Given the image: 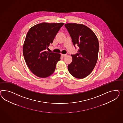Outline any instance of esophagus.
Instances as JSON below:
<instances>
[{
	"mask_svg": "<svg viewBox=\"0 0 123 123\" xmlns=\"http://www.w3.org/2000/svg\"><path fill=\"white\" fill-rule=\"evenodd\" d=\"M61 55H62V56H64H64H66L67 55V54H62Z\"/></svg>",
	"mask_w": 123,
	"mask_h": 123,
	"instance_id": "obj_1",
	"label": "esophagus"
}]
</instances>
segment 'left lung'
<instances>
[{
  "mask_svg": "<svg viewBox=\"0 0 123 123\" xmlns=\"http://www.w3.org/2000/svg\"><path fill=\"white\" fill-rule=\"evenodd\" d=\"M71 36L74 45L79 49L71 56L72 62L68 65L70 74L76 78H85L92 73L98 60L99 44L96 35L89 27L82 24L64 25Z\"/></svg>",
  "mask_w": 123,
  "mask_h": 123,
  "instance_id": "8db88e82",
  "label": "left lung"
}]
</instances>
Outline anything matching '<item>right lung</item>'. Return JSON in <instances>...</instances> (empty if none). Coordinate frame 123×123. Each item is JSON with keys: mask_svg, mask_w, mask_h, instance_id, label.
I'll use <instances>...</instances> for the list:
<instances>
[{"mask_svg": "<svg viewBox=\"0 0 123 123\" xmlns=\"http://www.w3.org/2000/svg\"><path fill=\"white\" fill-rule=\"evenodd\" d=\"M64 23L42 22L31 27L23 45V54L26 65L37 77L45 78L52 74L60 60L59 53L46 51Z\"/></svg>", "mask_w": 123, "mask_h": 123, "instance_id": "right-lung-1", "label": "right lung"}]
</instances>
